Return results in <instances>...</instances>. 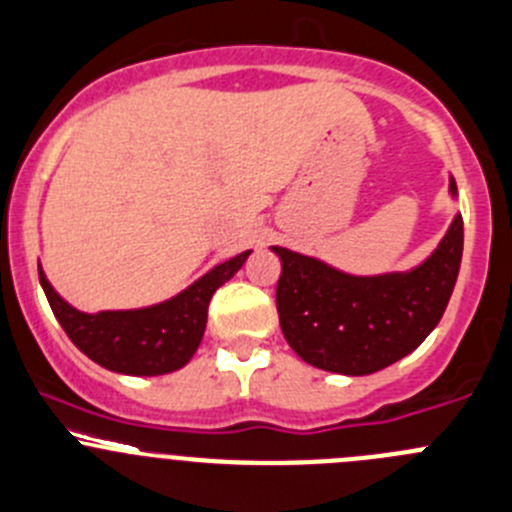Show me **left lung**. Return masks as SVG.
<instances>
[{
	"label": "left lung",
	"instance_id": "obj_1",
	"mask_svg": "<svg viewBox=\"0 0 512 512\" xmlns=\"http://www.w3.org/2000/svg\"><path fill=\"white\" fill-rule=\"evenodd\" d=\"M447 196L457 201L452 175ZM271 251L281 259L276 309L289 347L311 367L364 377L415 352L440 324L460 274L462 216L407 271L362 276L284 246Z\"/></svg>",
	"mask_w": 512,
	"mask_h": 512
}]
</instances>
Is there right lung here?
I'll use <instances>...</instances> for the list:
<instances>
[{
  "label": "right lung",
  "instance_id": "1",
  "mask_svg": "<svg viewBox=\"0 0 512 512\" xmlns=\"http://www.w3.org/2000/svg\"><path fill=\"white\" fill-rule=\"evenodd\" d=\"M251 251H243L160 304L87 314L62 299L40 264V284L57 321L82 354L100 367L130 377H158L186 367L201 344L208 304L218 286L233 279Z\"/></svg>",
  "mask_w": 512,
  "mask_h": 512
}]
</instances>
